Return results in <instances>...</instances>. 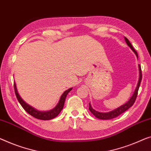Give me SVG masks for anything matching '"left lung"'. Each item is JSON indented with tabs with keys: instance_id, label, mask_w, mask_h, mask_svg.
Instances as JSON below:
<instances>
[{
	"instance_id": "left-lung-1",
	"label": "left lung",
	"mask_w": 151,
	"mask_h": 151,
	"mask_svg": "<svg viewBox=\"0 0 151 151\" xmlns=\"http://www.w3.org/2000/svg\"><path fill=\"white\" fill-rule=\"evenodd\" d=\"M125 40L126 43H127V45L130 47V49H131L132 50L134 51V53L136 54V57L138 58V53H137L136 50L134 49L133 46L132 45L131 42L129 41V40H128L126 37H125ZM138 67H139V79H138V84H137L136 88V89H135L133 95L132 96V97L130 98L129 100H128L125 104L121 106H119V108H117V109H114L112 111H110V112H98L97 111H96V110H94L93 108H92V106L89 103V111H91V113L93 114L96 118L100 119H102V120H108V119H114V118L116 117V116H118L119 115H120L121 114L123 113V112H125L127 109H129L130 107H132V106H133V104H134V102H135V101H136L137 95H138V91L139 87H140V83H141V81H142V75L141 66H140V64L138 65Z\"/></svg>"
}]
</instances>
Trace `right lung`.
I'll use <instances>...</instances> for the list:
<instances>
[{"label":"right lung","instance_id":"add662e5","mask_svg":"<svg viewBox=\"0 0 151 151\" xmlns=\"http://www.w3.org/2000/svg\"><path fill=\"white\" fill-rule=\"evenodd\" d=\"M72 89L73 88H70L68 89H67L63 93L61 97H60L59 102L58 103V104L56 105V106L54 108V109L48 111H39V110L35 109V108L32 107V106L27 104L25 101L21 98V96H20L19 94L18 93L16 84H15V83L14 82L15 93V95H16L18 102H19V104L22 105L23 109L25 110L28 114H30L31 116H34L35 118L40 119V120H50V119H52L56 117V116L60 114V112H61L63 107H64L65 100H66V96L68 95L69 92L71 91Z\"/></svg>","mask_w":151,"mask_h":151}]
</instances>
